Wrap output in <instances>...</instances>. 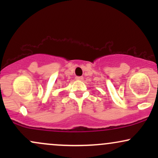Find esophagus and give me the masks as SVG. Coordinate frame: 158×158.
Listing matches in <instances>:
<instances>
[{
	"label": "esophagus",
	"mask_w": 158,
	"mask_h": 158,
	"mask_svg": "<svg viewBox=\"0 0 158 158\" xmlns=\"http://www.w3.org/2000/svg\"><path fill=\"white\" fill-rule=\"evenodd\" d=\"M76 79L78 81H81L83 79L82 77H76Z\"/></svg>",
	"instance_id": "1"
}]
</instances>
